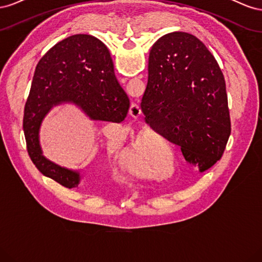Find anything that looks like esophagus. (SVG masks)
<instances>
[{
    "label": "esophagus",
    "mask_w": 262,
    "mask_h": 262,
    "mask_svg": "<svg viewBox=\"0 0 262 262\" xmlns=\"http://www.w3.org/2000/svg\"><path fill=\"white\" fill-rule=\"evenodd\" d=\"M129 114L130 116H132L133 118H139L142 114V110H141V107L139 104H132L131 107H130V110H129Z\"/></svg>",
    "instance_id": "1"
}]
</instances>
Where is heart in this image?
I'll use <instances>...</instances> for the list:
<instances>
[{"mask_svg":"<svg viewBox=\"0 0 262 262\" xmlns=\"http://www.w3.org/2000/svg\"><path fill=\"white\" fill-rule=\"evenodd\" d=\"M126 170L134 175L146 177L148 173L146 170V157L143 145L138 139H134L124 155V163Z\"/></svg>","mask_w":262,"mask_h":262,"instance_id":"heart-1","label":"heart"}]
</instances>
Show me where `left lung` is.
Masks as SVG:
<instances>
[{
	"label": "left lung",
	"instance_id": "8db88e82",
	"mask_svg": "<svg viewBox=\"0 0 262 262\" xmlns=\"http://www.w3.org/2000/svg\"><path fill=\"white\" fill-rule=\"evenodd\" d=\"M141 109L158 123L190 164L205 171L221 160L231 136L224 75L205 45L175 31L154 43Z\"/></svg>",
	"mask_w": 262,
	"mask_h": 262
}]
</instances>
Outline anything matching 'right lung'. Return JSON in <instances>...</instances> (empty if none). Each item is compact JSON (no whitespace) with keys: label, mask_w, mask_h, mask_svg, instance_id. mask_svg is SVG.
<instances>
[{"label":"right lung","mask_w":262,"mask_h":262,"mask_svg":"<svg viewBox=\"0 0 262 262\" xmlns=\"http://www.w3.org/2000/svg\"><path fill=\"white\" fill-rule=\"evenodd\" d=\"M71 101L94 120L124 121L130 100L115 75L107 47L91 35H73L58 42L36 67L24 109L23 130L31 162L43 176L72 189L80 173L62 168L42 156L39 126L54 105Z\"/></svg>","instance_id":"right-lung-1"}]
</instances>
